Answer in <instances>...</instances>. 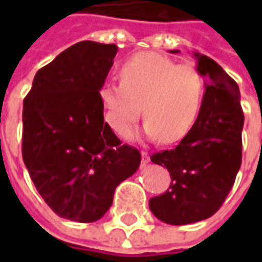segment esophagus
<instances>
[{
    "label": "esophagus",
    "mask_w": 262,
    "mask_h": 262,
    "mask_svg": "<svg viewBox=\"0 0 262 262\" xmlns=\"http://www.w3.org/2000/svg\"><path fill=\"white\" fill-rule=\"evenodd\" d=\"M148 163H150V157H148V153H147V151H144V150H143V151H142V164L146 165V164H148Z\"/></svg>",
    "instance_id": "obj_1"
}]
</instances>
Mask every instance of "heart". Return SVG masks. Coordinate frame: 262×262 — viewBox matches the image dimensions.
<instances>
[{
    "instance_id": "b5f03b06",
    "label": "heart",
    "mask_w": 262,
    "mask_h": 262,
    "mask_svg": "<svg viewBox=\"0 0 262 262\" xmlns=\"http://www.w3.org/2000/svg\"><path fill=\"white\" fill-rule=\"evenodd\" d=\"M118 74L119 84L108 82L98 92L105 120L118 135H127L142 112L151 139L176 143L191 133L205 101V81L195 66L143 52L126 60Z\"/></svg>"
}]
</instances>
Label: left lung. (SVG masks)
Wrapping results in <instances>:
<instances>
[{
  "label": "left lung",
  "instance_id": "obj_1",
  "mask_svg": "<svg viewBox=\"0 0 262 262\" xmlns=\"http://www.w3.org/2000/svg\"><path fill=\"white\" fill-rule=\"evenodd\" d=\"M193 56L196 69L208 80L199 119L176 148L150 157L168 170L171 184L164 193L151 198L148 206L157 219L174 226L216 213L242 165L244 115L238 85L214 60L199 53Z\"/></svg>",
  "mask_w": 262,
  "mask_h": 262
}]
</instances>
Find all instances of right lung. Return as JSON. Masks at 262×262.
Masks as SVG:
<instances>
[{
	"instance_id": "right-lung-1",
	"label": "right lung",
	"mask_w": 262,
	"mask_h": 262,
	"mask_svg": "<svg viewBox=\"0 0 262 262\" xmlns=\"http://www.w3.org/2000/svg\"><path fill=\"white\" fill-rule=\"evenodd\" d=\"M116 52V45L75 43L37 71L24 99V163L43 201L73 222L101 219L142 160L103 120L98 92Z\"/></svg>"
}]
</instances>
